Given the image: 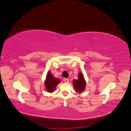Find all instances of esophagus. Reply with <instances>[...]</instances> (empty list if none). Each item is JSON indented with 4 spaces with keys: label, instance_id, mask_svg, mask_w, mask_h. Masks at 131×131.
<instances>
[{
    "label": "esophagus",
    "instance_id": "1",
    "mask_svg": "<svg viewBox=\"0 0 131 131\" xmlns=\"http://www.w3.org/2000/svg\"><path fill=\"white\" fill-rule=\"evenodd\" d=\"M64 82H65L66 83H68V82H69V79H67V78L64 79Z\"/></svg>",
    "mask_w": 131,
    "mask_h": 131
}]
</instances>
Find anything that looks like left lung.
Wrapping results in <instances>:
<instances>
[{"label":"left lung","mask_w":131,"mask_h":131,"mask_svg":"<svg viewBox=\"0 0 131 131\" xmlns=\"http://www.w3.org/2000/svg\"><path fill=\"white\" fill-rule=\"evenodd\" d=\"M86 81L84 78L83 74L79 72L78 74V79L77 80H74L73 81V84L74 88L77 92L81 93L83 91H84L86 88Z\"/></svg>","instance_id":"8db88e82"}]
</instances>
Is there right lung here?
Wrapping results in <instances>:
<instances>
[{
    "instance_id": "right-lung-1",
    "label": "right lung",
    "mask_w": 131,
    "mask_h": 131,
    "mask_svg": "<svg viewBox=\"0 0 131 131\" xmlns=\"http://www.w3.org/2000/svg\"><path fill=\"white\" fill-rule=\"evenodd\" d=\"M60 82V79L54 77L50 71H48L44 82L45 88L47 92L50 93L54 92L56 88V86Z\"/></svg>"
}]
</instances>
